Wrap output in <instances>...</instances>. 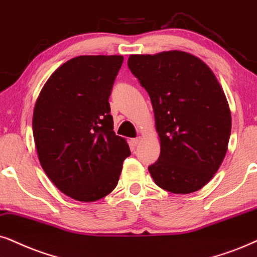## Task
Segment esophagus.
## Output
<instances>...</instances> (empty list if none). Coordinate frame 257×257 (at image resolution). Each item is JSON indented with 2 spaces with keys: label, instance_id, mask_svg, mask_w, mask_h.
<instances>
[{
  "label": "esophagus",
  "instance_id": "esophagus-1",
  "mask_svg": "<svg viewBox=\"0 0 257 257\" xmlns=\"http://www.w3.org/2000/svg\"><path fill=\"white\" fill-rule=\"evenodd\" d=\"M131 142H132V145L133 146H138L140 142H141V138H135V139H132L131 140Z\"/></svg>",
  "mask_w": 257,
  "mask_h": 257
}]
</instances>
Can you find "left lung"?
Here are the masks:
<instances>
[{
    "label": "left lung",
    "mask_w": 257,
    "mask_h": 257,
    "mask_svg": "<svg viewBox=\"0 0 257 257\" xmlns=\"http://www.w3.org/2000/svg\"><path fill=\"white\" fill-rule=\"evenodd\" d=\"M132 73L151 97L160 157L148 167L154 183L175 194L196 192L228 151L231 112L207 65L183 51L132 54Z\"/></svg>",
    "instance_id": "left-lung-1"
}]
</instances>
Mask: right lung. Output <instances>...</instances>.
<instances>
[{
  "label": "right lung",
  "mask_w": 257,
  "mask_h": 257,
  "mask_svg": "<svg viewBox=\"0 0 257 257\" xmlns=\"http://www.w3.org/2000/svg\"><path fill=\"white\" fill-rule=\"evenodd\" d=\"M122 56H79L42 86L33 136L42 170L72 199L89 203L112 192L131 151L113 132L109 96Z\"/></svg>",
  "instance_id": "add662e5"
}]
</instances>
